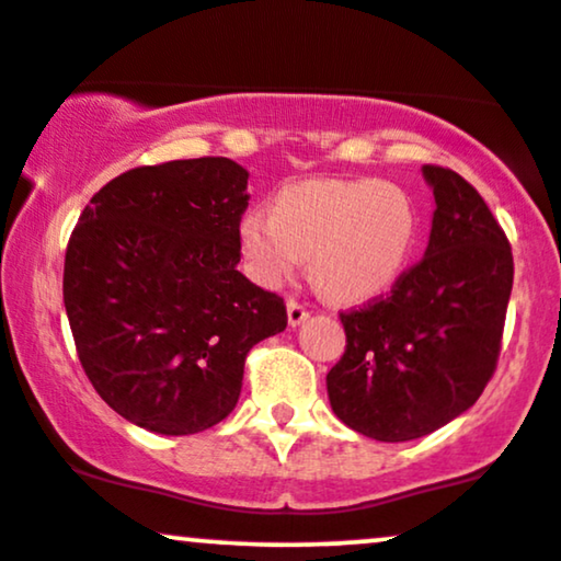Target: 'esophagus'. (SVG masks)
I'll return each mask as SVG.
<instances>
[{"mask_svg": "<svg viewBox=\"0 0 561 561\" xmlns=\"http://www.w3.org/2000/svg\"><path fill=\"white\" fill-rule=\"evenodd\" d=\"M308 310L306 308H302L300 306V302L298 300H287V321H289V327H300V323L302 321H306L308 319Z\"/></svg>", "mask_w": 561, "mask_h": 561, "instance_id": "1", "label": "esophagus"}]
</instances>
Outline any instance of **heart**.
Instances as JSON below:
<instances>
[{
    "label": "heart",
    "instance_id": "1",
    "mask_svg": "<svg viewBox=\"0 0 561 561\" xmlns=\"http://www.w3.org/2000/svg\"><path fill=\"white\" fill-rule=\"evenodd\" d=\"M421 238V211L402 185L387 180H306L282 187L266 211L240 219L248 272L282 287L308 259L313 287L327 300L368 302L387 295Z\"/></svg>",
    "mask_w": 561,
    "mask_h": 561
}]
</instances>
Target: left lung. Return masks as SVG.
I'll list each match as a JSON object with an SVG mask.
<instances>
[{"mask_svg": "<svg viewBox=\"0 0 561 561\" xmlns=\"http://www.w3.org/2000/svg\"><path fill=\"white\" fill-rule=\"evenodd\" d=\"M428 248L387 300L342 313L347 347L327 374L334 415L376 442H413L473 408L496 368L512 251L470 182L423 167Z\"/></svg>", "mask_w": 561, "mask_h": 561, "instance_id": "1", "label": "left lung"}]
</instances>
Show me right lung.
Here are the masks:
<instances>
[{"mask_svg": "<svg viewBox=\"0 0 561 561\" xmlns=\"http://www.w3.org/2000/svg\"><path fill=\"white\" fill-rule=\"evenodd\" d=\"M245 167L225 157L138 167L93 195L65 255L78 357L114 413L187 436L232 413L245 355L287 308L238 272Z\"/></svg>", "mask_w": 561, "mask_h": 561, "instance_id": "1", "label": "right lung"}]
</instances>
